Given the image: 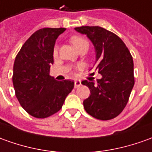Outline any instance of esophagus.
I'll list each match as a JSON object with an SVG mask.
<instances>
[{
  "instance_id": "esophagus-1",
  "label": "esophagus",
  "mask_w": 152,
  "mask_h": 152,
  "mask_svg": "<svg viewBox=\"0 0 152 152\" xmlns=\"http://www.w3.org/2000/svg\"><path fill=\"white\" fill-rule=\"evenodd\" d=\"M81 85V81L80 80H74V87L75 88H78Z\"/></svg>"
}]
</instances>
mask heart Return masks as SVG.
<instances>
[{"label":"heart","mask_w":152,"mask_h":152,"mask_svg":"<svg viewBox=\"0 0 152 152\" xmlns=\"http://www.w3.org/2000/svg\"><path fill=\"white\" fill-rule=\"evenodd\" d=\"M70 41H71V43L73 44V45L74 46V48L77 50L78 49H80L83 46H88V42L85 39L83 38L81 36H77V35L73 36V37H71V39H70ZM54 56L57 55V49L56 48L54 50Z\"/></svg>","instance_id":"obj_1"}]
</instances>
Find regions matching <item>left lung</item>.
Returning a JSON list of instances; mask_svg holds the SVG:
<instances>
[{
    "label": "left lung",
    "mask_w": 152,
    "mask_h": 152,
    "mask_svg": "<svg viewBox=\"0 0 152 152\" xmlns=\"http://www.w3.org/2000/svg\"><path fill=\"white\" fill-rule=\"evenodd\" d=\"M74 30L86 34L94 46L96 60L91 69L102 78L97 82L83 80L91 94L83 101L88 113L99 120H110L122 112L134 86L133 60L118 35L99 26H81Z\"/></svg>",
    "instance_id": "left-lung-1"
}]
</instances>
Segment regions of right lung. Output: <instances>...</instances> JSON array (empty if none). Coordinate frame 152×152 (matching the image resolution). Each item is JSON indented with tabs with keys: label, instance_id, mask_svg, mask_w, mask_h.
Segmentation results:
<instances>
[{
	"label": "right lung",
	"instance_id": "add662e5",
	"mask_svg": "<svg viewBox=\"0 0 152 152\" xmlns=\"http://www.w3.org/2000/svg\"><path fill=\"white\" fill-rule=\"evenodd\" d=\"M65 28H43L23 45L15 59L13 85L20 104L28 113L45 118L61 109L74 82L50 75L55 41Z\"/></svg>",
	"mask_w": 152,
	"mask_h": 152
}]
</instances>
